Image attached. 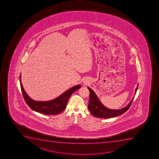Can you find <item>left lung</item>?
Here are the masks:
<instances>
[{
	"instance_id": "8db88e82",
	"label": "left lung",
	"mask_w": 159,
	"mask_h": 159,
	"mask_svg": "<svg viewBox=\"0 0 159 159\" xmlns=\"http://www.w3.org/2000/svg\"><path fill=\"white\" fill-rule=\"evenodd\" d=\"M138 87V86H137ZM137 87L136 89L135 94L137 92ZM90 91V98L89 101L88 108L90 110V112L94 116L98 118H112L115 116H119L120 115H122L130 107V105L134 99V98L132 99L126 107L120 109H110L102 105V103L98 98L94 92L91 89L88 87Z\"/></svg>"
}]
</instances>
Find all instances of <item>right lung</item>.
Listing matches in <instances>:
<instances>
[{"label": "right lung", "mask_w": 159, "mask_h": 159, "mask_svg": "<svg viewBox=\"0 0 159 159\" xmlns=\"http://www.w3.org/2000/svg\"><path fill=\"white\" fill-rule=\"evenodd\" d=\"M20 85L24 98L29 107L35 111L47 115H57L63 111L66 108L68 101L71 95L81 88L80 85H75L69 89L55 99L43 102L34 101L27 94L24 89L20 79Z\"/></svg>", "instance_id": "1"}]
</instances>
